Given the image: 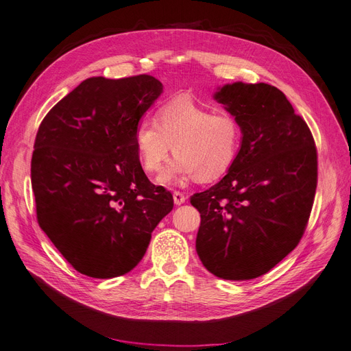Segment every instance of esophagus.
Here are the masks:
<instances>
[{
  "label": "esophagus",
  "instance_id": "34e87169",
  "mask_svg": "<svg viewBox=\"0 0 351 351\" xmlns=\"http://www.w3.org/2000/svg\"><path fill=\"white\" fill-rule=\"evenodd\" d=\"M185 201H186V196L184 193L179 192V191L173 192V202H175V205H182Z\"/></svg>",
  "mask_w": 351,
  "mask_h": 351
}]
</instances>
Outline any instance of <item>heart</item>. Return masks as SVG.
I'll list each match as a JSON object with an SVG mask.
<instances>
[{"mask_svg": "<svg viewBox=\"0 0 351 351\" xmlns=\"http://www.w3.org/2000/svg\"><path fill=\"white\" fill-rule=\"evenodd\" d=\"M133 141L143 171L158 173L169 159L175 162L159 178L162 184L195 176L199 182L222 178L235 163L242 143V128L228 112L213 113L186 99H173L158 109L155 121L141 120Z\"/></svg>", "mask_w": 351, "mask_h": 351, "instance_id": "obj_1", "label": "heart"}]
</instances>
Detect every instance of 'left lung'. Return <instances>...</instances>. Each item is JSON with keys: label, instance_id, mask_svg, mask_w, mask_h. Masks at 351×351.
Instances as JSON below:
<instances>
[{"label": "left lung", "instance_id": "8db88e82", "mask_svg": "<svg viewBox=\"0 0 351 351\" xmlns=\"http://www.w3.org/2000/svg\"><path fill=\"white\" fill-rule=\"evenodd\" d=\"M215 99L238 119L242 143L218 184L191 196L201 213L196 252L213 276L252 280L282 261L306 231L317 147L306 120L277 87L234 83Z\"/></svg>", "mask_w": 351, "mask_h": 351}]
</instances>
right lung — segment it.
Here are the masks:
<instances>
[{"label": "right lung", "mask_w": 351, "mask_h": 351, "mask_svg": "<svg viewBox=\"0 0 351 351\" xmlns=\"http://www.w3.org/2000/svg\"><path fill=\"white\" fill-rule=\"evenodd\" d=\"M162 93L154 75L91 77L45 114L32 158L37 222L67 263L113 278L143 258L173 197L145 175L133 133Z\"/></svg>", "instance_id": "1"}]
</instances>
